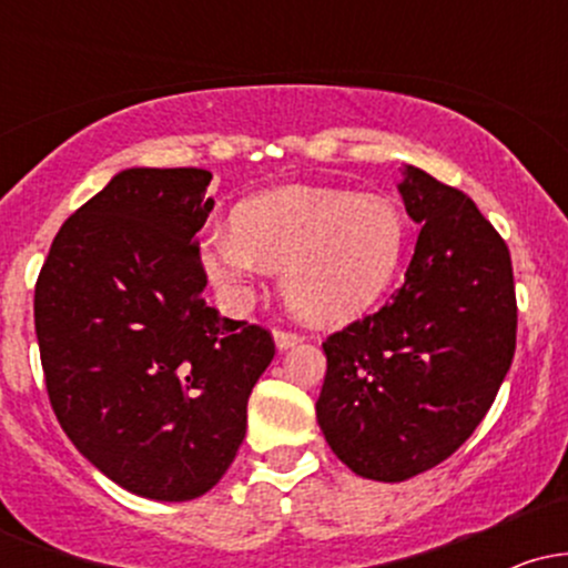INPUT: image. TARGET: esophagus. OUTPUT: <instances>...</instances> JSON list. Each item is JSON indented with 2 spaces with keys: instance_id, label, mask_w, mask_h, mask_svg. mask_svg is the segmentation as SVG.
<instances>
[{
  "instance_id": "1",
  "label": "esophagus",
  "mask_w": 568,
  "mask_h": 568,
  "mask_svg": "<svg viewBox=\"0 0 568 568\" xmlns=\"http://www.w3.org/2000/svg\"><path fill=\"white\" fill-rule=\"evenodd\" d=\"M302 334L298 331H288V328H277L275 331V342H277V349H291L296 347L298 342H302Z\"/></svg>"
}]
</instances>
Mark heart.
<instances>
[{
  "instance_id": "b5f03b06",
  "label": "heart",
  "mask_w": 568,
  "mask_h": 568,
  "mask_svg": "<svg viewBox=\"0 0 568 568\" xmlns=\"http://www.w3.org/2000/svg\"><path fill=\"white\" fill-rule=\"evenodd\" d=\"M230 232L205 240V266L224 288L283 270V296L296 315L336 323L387 288L406 247V221L384 197L342 189L285 186L234 211Z\"/></svg>"
}]
</instances>
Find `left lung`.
<instances>
[{"label": "left lung", "mask_w": 568, "mask_h": 568, "mask_svg": "<svg viewBox=\"0 0 568 568\" xmlns=\"http://www.w3.org/2000/svg\"><path fill=\"white\" fill-rule=\"evenodd\" d=\"M422 224L406 283L323 342L317 425L355 475L397 484L448 459L497 397L518 331L507 243L459 189L406 168Z\"/></svg>", "instance_id": "8db88e82"}]
</instances>
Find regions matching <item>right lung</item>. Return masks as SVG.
Returning a JSON list of instances; mask_svg holds the SVG:
<instances>
[{
  "label": "right lung",
  "mask_w": 568,
  "mask_h": 568,
  "mask_svg": "<svg viewBox=\"0 0 568 568\" xmlns=\"http://www.w3.org/2000/svg\"><path fill=\"white\" fill-rule=\"evenodd\" d=\"M200 168H130L58 230L34 288L44 384L63 433L114 484L186 501L245 438L275 357L264 325L202 298L194 234L213 200Z\"/></svg>",
  "instance_id": "obj_1"
}]
</instances>
